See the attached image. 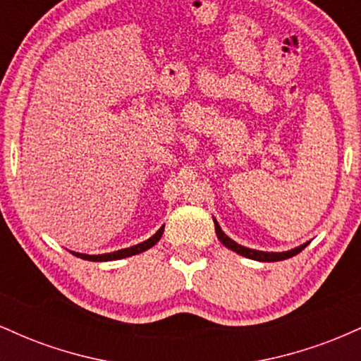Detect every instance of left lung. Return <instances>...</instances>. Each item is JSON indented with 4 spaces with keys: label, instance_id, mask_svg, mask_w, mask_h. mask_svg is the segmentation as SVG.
Returning a JSON list of instances; mask_svg holds the SVG:
<instances>
[{
    "label": "left lung",
    "instance_id": "8db88e82",
    "mask_svg": "<svg viewBox=\"0 0 361 361\" xmlns=\"http://www.w3.org/2000/svg\"><path fill=\"white\" fill-rule=\"evenodd\" d=\"M215 224V234H217L219 241H221L224 246L229 247V250H233L238 252V255L244 256V258H250V259H256V261H281V259H287V258H292V256L299 255V252L304 250L305 246H307V243L302 244L299 247H293V250L290 251H283V252H267V251H256V250H250V247H244L241 244H238L233 239L229 238V235H226L222 233L221 226H219L217 221H214Z\"/></svg>",
    "mask_w": 361,
    "mask_h": 361
}]
</instances>
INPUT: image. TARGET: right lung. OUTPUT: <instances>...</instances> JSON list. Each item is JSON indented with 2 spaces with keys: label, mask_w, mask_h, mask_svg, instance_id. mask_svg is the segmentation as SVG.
I'll use <instances>...</instances> for the list:
<instances>
[{
  "label": "right lung",
  "mask_w": 361,
  "mask_h": 361,
  "mask_svg": "<svg viewBox=\"0 0 361 361\" xmlns=\"http://www.w3.org/2000/svg\"><path fill=\"white\" fill-rule=\"evenodd\" d=\"M163 231H164V226L161 227L157 233L152 235V238H149L147 241L140 243V244H135V246L132 247H126V250H118V251H114V252H105V255H81V252H74L73 255H76L78 258H82V259H88V261H114V259H122V258H127V256H134V255H139V252L149 250V247H152L154 244L159 241L161 235H163Z\"/></svg>",
  "instance_id": "add662e5"
}]
</instances>
